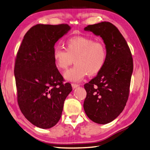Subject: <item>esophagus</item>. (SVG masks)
Here are the masks:
<instances>
[{
    "instance_id": "34e87169",
    "label": "esophagus",
    "mask_w": 150,
    "mask_h": 150,
    "mask_svg": "<svg viewBox=\"0 0 150 150\" xmlns=\"http://www.w3.org/2000/svg\"><path fill=\"white\" fill-rule=\"evenodd\" d=\"M71 86H72L73 88H74V89H75V88L78 87L79 86V84H77V83H71Z\"/></svg>"
}]
</instances>
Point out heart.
<instances>
[{
    "instance_id": "obj_1",
    "label": "heart",
    "mask_w": 150,
    "mask_h": 150,
    "mask_svg": "<svg viewBox=\"0 0 150 150\" xmlns=\"http://www.w3.org/2000/svg\"><path fill=\"white\" fill-rule=\"evenodd\" d=\"M65 49L56 47L52 58L56 67L65 70L74 62L75 64L64 73V78L71 81L81 80L87 74H98L104 68L107 59V50L101 42L86 36L68 38L64 42Z\"/></svg>"
}]
</instances>
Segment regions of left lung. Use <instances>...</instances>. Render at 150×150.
Instances as JSON below:
<instances>
[{
	"label": "left lung",
	"mask_w": 150,
	"mask_h": 150,
	"mask_svg": "<svg viewBox=\"0 0 150 150\" xmlns=\"http://www.w3.org/2000/svg\"><path fill=\"white\" fill-rule=\"evenodd\" d=\"M84 30L103 38L107 59L97 76L84 84L87 95L83 109L92 121L106 124L122 113L128 100L133 71L132 54L124 37L111 23L90 25Z\"/></svg>",
	"instance_id": "obj_1"
}]
</instances>
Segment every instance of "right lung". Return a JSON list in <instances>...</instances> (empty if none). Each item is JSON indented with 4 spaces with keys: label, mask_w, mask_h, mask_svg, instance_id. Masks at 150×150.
<instances>
[{
    "label": "right lung",
    "mask_w": 150,
    "mask_h": 150,
    "mask_svg": "<svg viewBox=\"0 0 150 150\" xmlns=\"http://www.w3.org/2000/svg\"><path fill=\"white\" fill-rule=\"evenodd\" d=\"M67 24H38L26 33L14 64L17 100L25 117L42 129L54 126L72 91L52 58L54 46L70 30Z\"/></svg>",
    "instance_id": "add662e5"
}]
</instances>
